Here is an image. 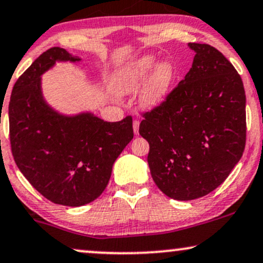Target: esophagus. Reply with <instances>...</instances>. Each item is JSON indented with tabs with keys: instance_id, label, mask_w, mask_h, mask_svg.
I'll use <instances>...</instances> for the list:
<instances>
[{
	"instance_id": "obj_1",
	"label": "esophagus",
	"mask_w": 263,
	"mask_h": 263,
	"mask_svg": "<svg viewBox=\"0 0 263 263\" xmlns=\"http://www.w3.org/2000/svg\"><path fill=\"white\" fill-rule=\"evenodd\" d=\"M139 125H140V122L138 121V119H135L134 122H133V128H134V133L135 134H139Z\"/></svg>"
}]
</instances>
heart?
Here are the masks:
<instances>
[{"mask_svg": "<svg viewBox=\"0 0 263 263\" xmlns=\"http://www.w3.org/2000/svg\"><path fill=\"white\" fill-rule=\"evenodd\" d=\"M157 64L155 56L146 54L128 66L122 68L117 73L115 87L121 95L135 92L144 84L145 79ZM174 79V69L171 63L164 62L158 64L145 84L141 93V103L145 107H155L166 99L170 92L172 82Z\"/></svg>", "mask_w": 263, "mask_h": 263, "instance_id": "1", "label": "heart"}]
</instances>
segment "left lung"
<instances>
[{
	"mask_svg": "<svg viewBox=\"0 0 263 263\" xmlns=\"http://www.w3.org/2000/svg\"><path fill=\"white\" fill-rule=\"evenodd\" d=\"M193 67L151 111L139 133L150 145L152 179L171 199L210 194L227 179L246 142L245 90L233 64L217 48L190 42Z\"/></svg>",
	"mask_w": 263,
	"mask_h": 263,
	"instance_id": "1",
	"label": "left lung"
}]
</instances>
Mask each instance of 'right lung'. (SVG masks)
Wrapping results in <instances>:
<instances>
[{
	"instance_id": "add662e5",
	"label": "right lung",
	"mask_w": 263,
	"mask_h": 263,
	"mask_svg": "<svg viewBox=\"0 0 263 263\" xmlns=\"http://www.w3.org/2000/svg\"><path fill=\"white\" fill-rule=\"evenodd\" d=\"M56 61L79 58L51 47L15 82L8 106L9 141L19 171L42 196L77 207L106 189L113 163L134 137L133 118L105 122L90 113L64 117L51 109L42 99L40 76Z\"/></svg>"
}]
</instances>
